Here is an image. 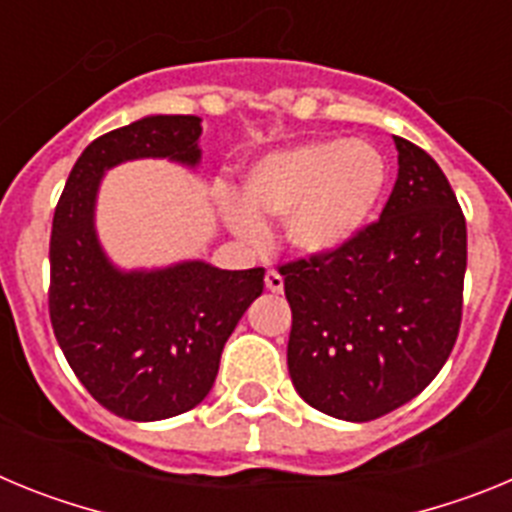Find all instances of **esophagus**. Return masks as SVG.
<instances>
[{"label":"esophagus","instance_id":"1","mask_svg":"<svg viewBox=\"0 0 512 512\" xmlns=\"http://www.w3.org/2000/svg\"><path fill=\"white\" fill-rule=\"evenodd\" d=\"M264 282H266V289H269V292H282L284 289V279H282V274H279V271H274V269H269L266 271V277H264Z\"/></svg>","mask_w":512,"mask_h":512}]
</instances>
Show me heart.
<instances>
[{"mask_svg":"<svg viewBox=\"0 0 512 512\" xmlns=\"http://www.w3.org/2000/svg\"><path fill=\"white\" fill-rule=\"evenodd\" d=\"M390 166L366 140L330 138L282 148L248 166L241 202L223 215L243 241H264V225L282 220L284 241L302 256H328L356 241L377 215Z\"/></svg>","mask_w":512,"mask_h":512,"instance_id":"obj_1","label":"heart"}]
</instances>
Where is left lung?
Segmentation results:
<instances>
[{
  "label": "left lung",
  "mask_w": 512,
  "mask_h": 512,
  "mask_svg": "<svg viewBox=\"0 0 512 512\" xmlns=\"http://www.w3.org/2000/svg\"><path fill=\"white\" fill-rule=\"evenodd\" d=\"M397 182L377 223L328 256L279 269L292 307L289 377L351 423L382 418L433 382L461 325L467 223L449 179L397 138Z\"/></svg>",
  "instance_id": "obj_1"
}]
</instances>
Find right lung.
<instances>
[{
    "instance_id": "obj_1",
    "label": "right lung",
    "mask_w": 512,
    "mask_h": 512,
    "mask_svg": "<svg viewBox=\"0 0 512 512\" xmlns=\"http://www.w3.org/2000/svg\"><path fill=\"white\" fill-rule=\"evenodd\" d=\"M200 117L148 115L92 140L53 212L48 310L63 356L89 395L128 420H164L212 390L225 341L264 292V269L207 261L125 271L94 228L102 176L135 158L200 164Z\"/></svg>"
}]
</instances>
